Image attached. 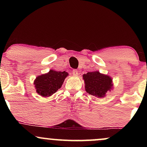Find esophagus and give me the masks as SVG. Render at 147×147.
I'll list each match as a JSON object with an SVG mask.
<instances>
[{
    "instance_id": "esophagus-1",
    "label": "esophagus",
    "mask_w": 147,
    "mask_h": 147,
    "mask_svg": "<svg viewBox=\"0 0 147 147\" xmlns=\"http://www.w3.org/2000/svg\"><path fill=\"white\" fill-rule=\"evenodd\" d=\"M72 75L77 76L79 75V71L77 70H76V69H74V70H72Z\"/></svg>"
}]
</instances>
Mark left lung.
Listing matches in <instances>:
<instances>
[{
    "label": "left lung",
    "instance_id": "left-lung-1",
    "mask_svg": "<svg viewBox=\"0 0 147 147\" xmlns=\"http://www.w3.org/2000/svg\"><path fill=\"white\" fill-rule=\"evenodd\" d=\"M85 89L91 95L103 97L107 91L112 88V79L109 76L102 75L99 71L88 72L83 75Z\"/></svg>",
    "mask_w": 147,
    "mask_h": 147
}]
</instances>
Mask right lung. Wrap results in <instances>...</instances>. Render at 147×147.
I'll return each mask as SVG.
<instances>
[{
	"label": "right lung",
	"instance_id": "add662e5",
	"mask_svg": "<svg viewBox=\"0 0 147 147\" xmlns=\"http://www.w3.org/2000/svg\"><path fill=\"white\" fill-rule=\"evenodd\" d=\"M68 72L51 70L47 74L36 77L34 82L36 92L43 97H49L61 87Z\"/></svg>",
	"mask_w": 147,
	"mask_h": 147
}]
</instances>
